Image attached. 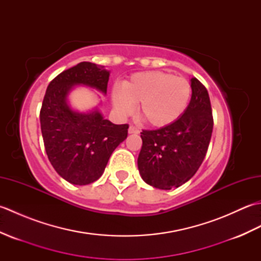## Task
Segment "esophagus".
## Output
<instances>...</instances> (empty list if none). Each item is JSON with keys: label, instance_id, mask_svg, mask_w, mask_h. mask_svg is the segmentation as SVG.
Segmentation results:
<instances>
[{"label": "esophagus", "instance_id": "34e87169", "mask_svg": "<svg viewBox=\"0 0 261 261\" xmlns=\"http://www.w3.org/2000/svg\"><path fill=\"white\" fill-rule=\"evenodd\" d=\"M127 131H129L130 135H138L140 132V130L138 129V127L134 126V125H130L129 126V130H127Z\"/></svg>", "mask_w": 261, "mask_h": 261}]
</instances>
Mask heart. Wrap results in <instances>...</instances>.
<instances>
[{
    "label": "heart",
    "mask_w": 261,
    "mask_h": 261,
    "mask_svg": "<svg viewBox=\"0 0 261 261\" xmlns=\"http://www.w3.org/2000/svg\"><path fill=\"white\" fill-rule=\"evenodd\" d=\"M191 84L184 77L166 71H145L132 75L122 90L114 87L112 104L116 112L126 116L139 104V113L149 124L167 126L178 120L191 99Z\"/></svg>",
    "instance_id": "obj_1"
}]
</instances>
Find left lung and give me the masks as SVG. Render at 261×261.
<instances>
[{"label":"left lung","instance_id":"8db88e82","mask_svg":"<svg viewBox=\"0 0 261 261\" xmlns=\"http://www.w3.org/2000/svg\"><path fill=\"white\" fill-rule=\"evenodd\" d=\"M191 87L190 104L178 120L141 132L138 169L148 185L159 190H171L190 180L207 151L213 130L210 96L195 77Z\"/></svg>","mask_w":261,"mask_h":261}]
</instances>
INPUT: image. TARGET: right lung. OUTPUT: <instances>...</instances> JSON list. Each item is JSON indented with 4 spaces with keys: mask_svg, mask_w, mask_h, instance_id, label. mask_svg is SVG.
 <instances>
[{
    "mask_svg": "<svg viewBox=\"0 0 261 261\" xmlns=\"http://www.w3.org/2000/svg\"><path fill=\"white\" fill-rule=\"evenodd\" d=\"M109 77L104 66L83 62L64 70L47 87L40 111L43 143L53 167L70 184L97 180L114 149L127 137L129 125L104 119L98 107L80 112L69 103L70 92L80 85L105 95Z\"/></svg>",
    "mask_w": 261,
    "mask_h": 261,
    "instance_id": "add662e5",
    "label": "right lung"
}]
</instances>
